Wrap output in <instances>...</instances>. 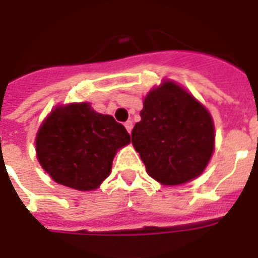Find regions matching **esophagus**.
I'll use <instances>...</instances> for the list:
<instances>
[{
    "label": "esophagus",
    "mask_w": 258,
    "mask_h": 258,
    "mask_svg": "<svg viewBox=\"0 0 258 258\" xmlns=\"http://www.w3.org/2000/svg\"><path fill=\"white\" fill-rule=\"evenodd\" d=\"M124 127H125V130L128 131V133H131V131H133V127H134L133 122H131V120H127V122L124 123Z\"/></svg>",
    "instance_id": "1"
}]
</instances>
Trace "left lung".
<instances>
[{"mask_svg":"<svg viewBox=\"0 0 258 258\" xmlns=\"http://www.w3.org/2000/svg\"><path fill=\"white\" fill-rule=\"evenodd\" d=\"M142 120L131 138L148 175L177 185L195 179L212 156L215 128L211 115L173 82H164L146 96Z\"/></svg>","mask_w":258,"mask_h":258,"instance_id":"left-lung-1","label":"left lung"}]
</instances>
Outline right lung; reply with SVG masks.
Listing matches in <instances>:
<instances>
[{
    "mask_svg": "<svg viewBox=\"0 0 258 258\" xmlns=\"http://www.w3.org/2000/svg\"><path fill=\"white\" fill-rule=\"evenodd\" d=\"M131 142L124 125L89 103L56 107L37 134V156L54 181L91 190L110 175L116 150Z\"/></svg>",
    "mask_w": 258,
    "mask_h": 258,
    "instance_id": "add662e5",
    "label": "right lung"
}]
</instances>
